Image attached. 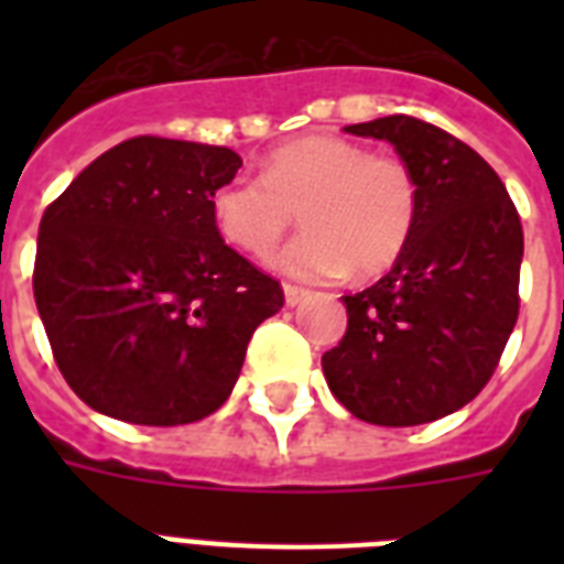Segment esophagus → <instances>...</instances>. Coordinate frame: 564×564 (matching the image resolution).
Returning a JSON list of instances; mask_svg holds the SVG:
<instances>
[{
  "label": "esophagus",
  "mask_w": 564,
  "mask_h": 564,
  "mask_svg": "<svg viewBox=\"0 0 564 564\" xmlns=\"http://www.w3.org/2000/svg\"><path fill=\"white\" fill-rule=\"evenodd\" d=\"M310 292L304 286H295V283H283V299H286V307H299L301 301L307 299Z\"/></svg>",
  "instance_id": "obj_1"
}]
</instances>
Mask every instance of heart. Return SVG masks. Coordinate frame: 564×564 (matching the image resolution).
Segmentation results:
<instances>
[{
  "mask_svg": "<svg viewBox=\"0 0 564 564\" xmlns=\"http://www.w3.org/2000/svg\"><path fill=\"white\" fill-rule=\"evenodd\" d=\"M301 219L307 230L269 257L274 272L327 281L375 278L403 254L419 184L398 158L334 134H307L265 154L263 178L225 181L210 195L213 228L242 254H269Z\"/></svg>",
  "mask_w": 564,
  "mask_h": 564,
  "instance_id": "obj_1",
  "label": "heart"
}]
</instances>
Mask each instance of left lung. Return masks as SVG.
I'll list each match as a JSON object with an SVG mask.
<instances>
[{
    "mask_svg": "<svg viewBox=\"0 0 564 564\" xmlns=\"http://www.w3.org/2000/svg\"><path fill=\"white\" fill-rule=\"evenodd\" d=\"M345 131L394 145L419 216L389 274L343 295L348 330L322 357L327 386L380 427L445 419L489 383L518 322L521 219L498 172L442 128L398 113Z\"/></svg>",
    "mask_w": 564,
    "mask_h": 564,
    "instance_id": "8db88e82",
    "label": "left lung"
}]
</instances>
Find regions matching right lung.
Here are the masks:
<instances>
[{"mask_svg": "<svg viewBox=\"0 0 564 564\" xmlns=\"http://www.w3.org/2000/svg\"><path fill=\"white\" fill-rule=\"evenodd\" d=\"M242 166L225 145L134 137L48 204L34 301L64 380L110 419L175 427L228 401L281 283L210 219L213 189Z\"/></svg>", "mask_w": 564, "mask_h": 564, "instance_id": "add662e5", "label": "right lung"}]
</instances>
